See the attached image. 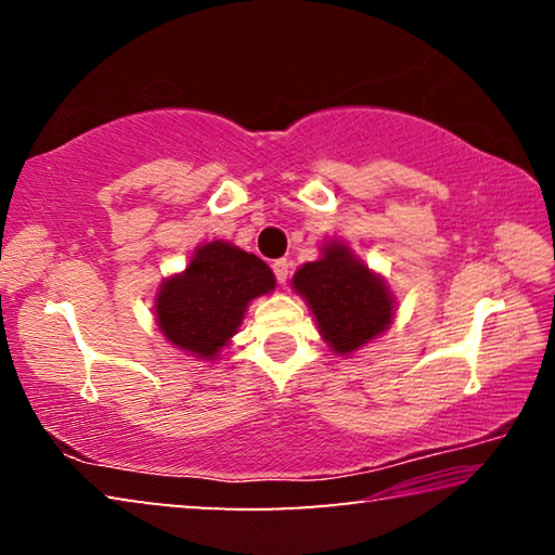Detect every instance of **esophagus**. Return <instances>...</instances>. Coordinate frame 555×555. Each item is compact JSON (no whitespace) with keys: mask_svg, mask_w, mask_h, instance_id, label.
<instances>
[{"mask_svg":"<svg viewBox=\"0 0 555 555\" xmlns=\"http://www.w3.org/2000/svg\"><path fill=\"white\" fill-rule=\"evenodd\" d=\"M271 269H274L279 284H286L288 276H291V264H288V261L286 259H276L274 267H271Z\"/></svg>","mask_w":555,"mask_h":555,"instance_id":"esophagus-1","label":"esophagus"}]
</instances>
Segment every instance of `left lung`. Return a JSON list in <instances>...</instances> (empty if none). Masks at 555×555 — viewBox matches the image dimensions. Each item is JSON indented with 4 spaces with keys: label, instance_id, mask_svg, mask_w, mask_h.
Returning <instances> with one entry per match:
<instances>
[{
    "label": "left lung",
    "instance_id": "1",
    "mask_svg": "<svg viewBox=\"0 0 555 555\" xmlns=\"http://www.w3.org/2000/svg\"><path fill=\"white\" fill-rule=\"evenodd\" d=\"M318 327L335 352L347 354L387 331L391 298L379 276L360 264L343 244H331L321 261H308L294 276Z\"/></svg>",
    "mask_w": 555,
    "mask_h": 555
}]
</instances>
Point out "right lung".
<instances>
[{"label":"right lung","instance_id":"right-lung-1","mask_svg":"<svg viewBox=\"0 0 555 555\" xmlns=\"http://www.w3.org/2000/svg\"><path fill=\"white\" fill-rule=\"evenodd\" d=\"M274 281L259 257L224 242L205 244L185 274L158 291L156 321L181 350L212 360L237 333L249 300L274 288Z\"/></svg>","mask_w":555,"mask_h":555}]
</instances>
